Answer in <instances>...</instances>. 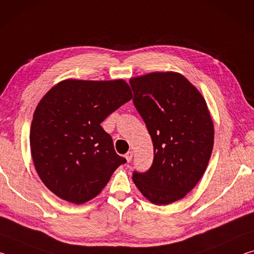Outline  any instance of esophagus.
I'll use <instances>...</instances> for the list:
<instances>
[{"instance_id":"34e87169","label":"esophagus","mask_w":254,"mask_h":254,"mask_svg":"<svg viewBox=\"0 0 254 254\" xmlns=\"http://www.w3.org/2000/svg\"><path fill=\"white\" fill-rule=\"evenodd\" d=\"M124 157H126V159H127V162H130V161L132 160L133 152H132V151H128L127 153H126V156H124Z\"/></svg>"}]
</instances>
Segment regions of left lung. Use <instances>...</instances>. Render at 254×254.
Masks as SVG:
<instances>
[{
  "mask_svg": "<svg viewBox=\"0 0 254 254\" xmlns=\"http://www.w3.org/2000/svg\"><path fill=\"white\" fill-rule=\"evenodd\" d=\"M133 103L153 143V162L133 182L145 198L168 205L184 198L207 168L214 124L205 98L186 77L154 71L133 77Z\"/></svg>",
  "mask_w": 254,
  "mask_h": 254,
  "instance_id": "8db88e82",
  "label": "left lung"
}]
</instances>
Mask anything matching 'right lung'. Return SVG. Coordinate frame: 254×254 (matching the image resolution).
I'll list each match as a JSON object with an SVG mask.
<instances>
[{
    "mask_svg": "<svg viewBox=\"0 0 254 254\" xmlns=\"http://www.w3.org/2000/svg\"><path fill=\"white\" fill-rule=\"evenodd\" d=\"M132 98L124 79H65L33 113L30 149L38 175L56 196L74 204L96 197L126 158L101 123Z\"/></svg>",
    "mask_w": 254,
    "mask_h": 254,
    "instance_id": "obj_1",
    "label": "right lung"
}]
</instances>
